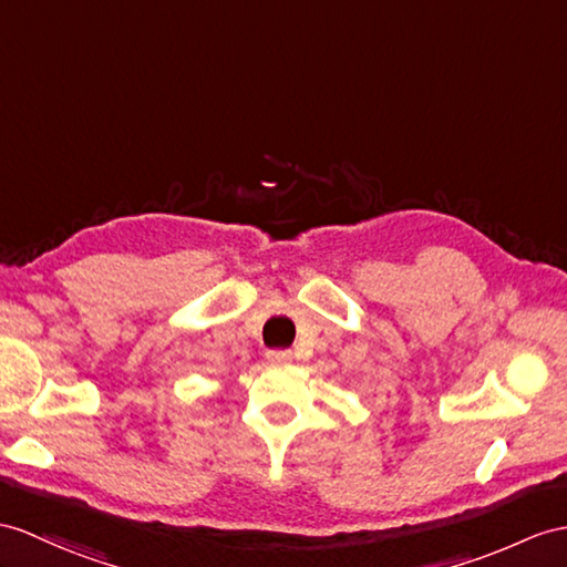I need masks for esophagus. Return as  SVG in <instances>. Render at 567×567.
<instances>
[{
    "label": "esophagus",
    "mask_w": 567,
    "mask_h": 567,
    "mask_svg": "<svg viewBox=\"0 0 567 567\" xmlns=\"http://www.w3.org/2000/svg\"><path fill=\"white\" fill-rule=\"evenodd\" d=\"M291 351H269L267 353V361L271 363V365H286V363H291Z\"/></svg>",
    "instance_id": "34e87169"
}]
</instances>
